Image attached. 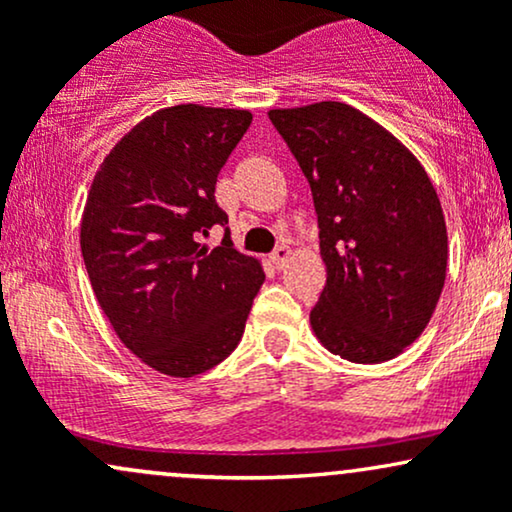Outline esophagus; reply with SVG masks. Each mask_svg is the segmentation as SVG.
I'll return each instance as SVG.
<instances>
[{"mask_svg":"<svg viewBox=\"0 0 512 512\" xmlns=\"http://www.w3.org/2000/svg\"><path fill=\"white\" fill-rule=\"evenodd\" d=\"M289 260H291V250L286 248V245H279V248L272 252V264L276 269H284L286 264H289Z\"/></svg>","mask_w":512,"mask_h":512,"instance_id":"34e87169","label":"esophagus"}]
</instances>
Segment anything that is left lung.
<instances>
[{"label": "left lung", "instance_id": "8db88e82", "mask_svg": "<svg viewBox=\"0 0 512 512\" xmlns=\"http://www.w3.org/2000/svg\"><path fill=\"white\" fill-rule=\"evenodd\" d=\"M310 182L327 284L315 337L351 363H383L421 337L448 269L440 199L416 156L346 103L269 110Z\"/></svg>", "mask_w": 512, "mask_h": 512}]
</instances>
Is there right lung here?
I'll list each match as a JSON object with an SVG mask.
<instances>
[{
    "label": "right lung",
    "mask_w": 512,
    "mask_h": 512,
    "mask_svg": "<svg viewBox=\"0 0 512 512\" xmlns=\"http://www.w3.org/2000/svg\"><path fill=\"white\" fill-rule=\"evenodd\" d=\"M252 122L248 110L173 105L113 146L81 216V255L120 342L170 378H192L236 349L264 272L223 236L216 178Z\"/></svg>",
    "instance_id": "obj_1"
}]
</instances>
